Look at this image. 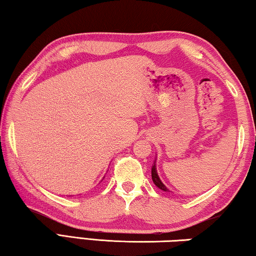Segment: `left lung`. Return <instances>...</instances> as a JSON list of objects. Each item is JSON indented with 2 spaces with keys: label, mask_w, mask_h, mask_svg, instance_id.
<instances>
[{
  "label": "left lung",
  "mask_w": 256,
  "mask_h": 256,
  "mask_svg": "<svg viewBox=\"0 0 256 256\" xmlns=\"http://www.w3.org/2000/svg\"><path fill=\"white\" fill-rule=\"evenodd\" d=\"M151 177H152L154 183L156 186H157L158 188H160L162 190H164V192H172V190H170L166 188V185L162 183V180L159 178V175H158V172H157V167H156V159H154V162L152 168H151Z\"/></svg>",
  "instance_id": "1"
}]
</instances>
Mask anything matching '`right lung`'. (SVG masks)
<instances>
[{"label":"right lung","instance_id":"right-lung-1","mask_svg":"<svg viewBox=\"0 0 256 256\" xmlns=\"http://www.w3.org/2000/svg\"><path fill=\"white\" fill-rule=\"evenodd\" d=\"M102 180H104V178H102Z\"/></svg>","mask_w":256,"mask_h":256}]
</instances>
